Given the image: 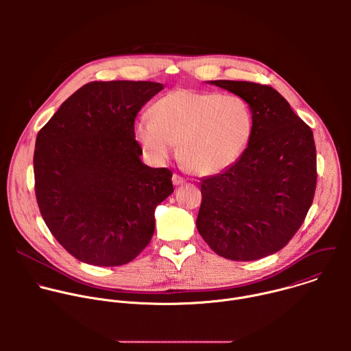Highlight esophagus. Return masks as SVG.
<instances>
[{"mask_svg":"<svg viewBox=\"0 0 351 351\" xmlns=\"http://www.w3.org/2000/svg\"><path fill=\"white\" fill-rule=\"evenodd\" d=\"M184 182H186V180H184L182 176L173 173V176H172V183H173L175 186H180V184H183Z\"/></svg>","mask_w":351,"mask_h":351,"instance_id":"obj_1","label":"esophagus"}]
</instances>
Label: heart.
I'll use <instances>...</instances> for the list:
<instances>
[{"instance_id": "b5f03b06", "label": "heart", "mask_w": 351, "mask_h": 351, "mask_svg": "<svg viewBox=\"0 0 351 351\" xmlns=\"http://www.w3.org/2000/svg\"><path fill=\"white\" fill-rule=\"evenodd\" d=\"M254 132V114L236 94L176 88L162 95L133 125L134 138L148 161L164 165L179 143L180 160L197 175L232 167Z\"/></svg>"}]
</instances>
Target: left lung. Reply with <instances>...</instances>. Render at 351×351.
Listing matches in <instances>:
<instances>
[{
	"label": "left lung",
	"instance_id": "8db88e82",
	"mask_svg": "<svg viewBox=\"0 0 351 351\" xmlns=\"http://www.w3.org/2000/svg\"><path fill=\"white\" fill-rule=\"evenodd\" d=\"M208 83L245 99L254 114V132L232 167L202 179L197 230L223 258L260 260L289 243L313 204L317 186L313 130L269 86L237 80Z\"/></svg>",
	"mask_w": 351,
	"mask_h": 351
}]
</instances>
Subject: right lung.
<instances>
[{
	"mask_svg": "<svg viewBox=\"0 0 351 351\" xmlns=\"http://www.w3.org/2000/svg\"><path fill=\"white\" fill-rule=\"evenodd\" d=\"M162 88L154 82L87 83L37 134L33 167L41 217L82 263L128 264L154 234V211L173 193L172 172L141 162L133 125Z\"/></svg>",
	"mask_w": 351,
	"mask_h": 351,
	"instance_id": "add662e5",
	"label": "right lung"
}]
</instances>
